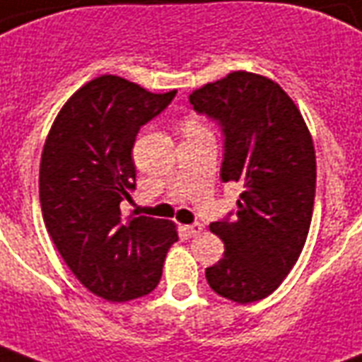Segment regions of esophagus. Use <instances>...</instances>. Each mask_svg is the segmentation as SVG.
I'll return each instance as SVG.
<instances>
[{
  "mask_svg": "<svg viewBox=\"0 0 362 362\" xmlns=\"http://www.w3.org/2000/svg\"><path fill=\"white\" fill-rule=\"evenodd\" d=\"M186 231L189 233L192 237H197L203 231V224H199V222H195V224H189L186 226Z\"/></svg>",
  "mask_w": 362,
  "mask_h": 362,
  "instance_id": "1",
  "label": "esophagus"
}]
</instances>
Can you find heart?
I'll list each match as a JSON object with an SVG mask.
<instances>
[{
	"mask_svg": "<svg viewBox=\"0 0 362 362\" xmlns=\"http://www.w3.org/2000/svg\"><path fill=\"white\" fill-rule=\"evenodd\" d=\"M186 129H201V125L199 123H197V121H187L186 123Z\"/></svg>",
	"mask_w": 362,
	"mask_h": 362,
	"instance_id": "obj_1",
	"label": "heart"
}]
</instances>
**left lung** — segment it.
Listing matches in <instances>:
<instances>
[{"label": "left lung", "instance_id": "1", "mask_svg": "<svg viewBox=\"0 0 362 362\" xmlns=\"http://www.w3.org/2000/svg\"><path fill=\"white\" fill-rule=\"evenodd\" d=\"M189 102L222 127V180L245 187L235 218L211 224L226 250L206 281L231 302H258L285 281L308 239L317 180L310 129L277 83L250 71L206 83Z\"/></svg>", "mask_w": 362, "mask_h": 362}]
</instances>
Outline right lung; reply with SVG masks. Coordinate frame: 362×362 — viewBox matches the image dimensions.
<instances>
[{"instance_id":"right-lung-1","label":"right lung","mask_w":362,"mask_h":362,"mask_svg":"<svg viewBox=\"0 0 362 362\" xmlns=\"http://www.w3.org/2000/svg\"><path fill=\"white\" fill-rule=\"evenodd\" d=\"M175 95L100 76L68 98L47 134L40 165L47 231L79 283L107 302L150 294L178 241L169 220H125L119 209L136 187L131 151L138 131Z\"/></svg>"}]
</instances>
